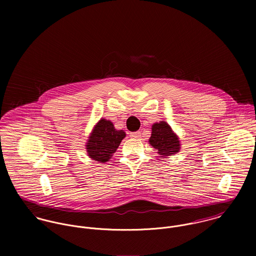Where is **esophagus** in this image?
<instances>
[{
	"mask_svg": "<svg viewBox=\"0 0 256 256\" xmlns=\"http://www.w3.org/2000/svg\"><path fill=\"white\" fill-rule=\"evenodd\" d=\"M130 137L133 138V139H139V138H141V132L140 131L133 132V133L130 134Z\"/></svg>",
	"mask_w": 256,
	"mask_h": 256,
	"instance_id": "obj_1",
	"label": "esophagus"
}]
</instances>
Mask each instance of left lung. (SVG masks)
<instances>
[{
  "instance_id": "1",
  "label": "left lung",
  "mask_w": 256,
  "mask_h": 256,
  "mask_svg": "<svg viewBox=\"0 0 256 256\" xmlns=\"http://www.w3.org/2000/svg\"><path fill=\"white\" fill-rule=\"evenodd\" d=\"M150 146L162 156H172L180 152V145L178 136L172 132L170 126L162 121L154 123L152 127V136L148 140Z\"/></svg>"
}]
</instances>
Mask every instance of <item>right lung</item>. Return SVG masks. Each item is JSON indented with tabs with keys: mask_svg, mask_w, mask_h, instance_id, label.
<instances>
[{
	"mask_svg": "<svg viewBox=\"0 0 256 256\" xmlns=\"http://www.w3.org/2000/svg\"><path fill=\"white\" fill-rule=\"evenodd\" d=\"M125 136V132L123 130H116L112 122L106 119H100L86 143L88 156L96 162H108Z\"/></svg>",
	"mask_w": 256,
	"mask_h": 256,
	"instance_id": "right-lung-1",
	"label": "right lung"
}]
</instances>
